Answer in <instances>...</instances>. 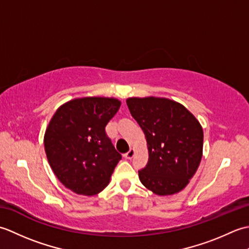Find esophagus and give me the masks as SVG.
Returning <instances> with one entry per match:
<instances>
[{"label":"esophagus","mask_w":249,"mask_h":249,"mask_svg":"<svg viewBox=\"0 0 249 249\" xmlns=\"http://www.w3.org/2000/svg\"><path fill=\"white\" fill-rule=\"evenodd\" d=\"M135 149H130L127 153H125L124 154V157L126 158V160H131V158L134 157V155H135Z\"/></svg>","instance_id":"34e87169"}]
</instances>
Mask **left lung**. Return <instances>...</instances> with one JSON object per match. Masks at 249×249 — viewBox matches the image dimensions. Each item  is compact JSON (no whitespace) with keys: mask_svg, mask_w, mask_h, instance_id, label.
I'll return each instance as SVG.
<instances>
[{"mask_svg":"<svg viewBox=\"0 0 249 249\" xmlns=\"http://www.w3.org/2000/svg\"><path fill=\"white\" fill-rule=\"evenodd\" d=\"M145 135L149 161L139 170L144 186L160 196L178 193L197 171L202 157L203 130L183 105L167 98L126 100Z\"/></svg>","mask_w":249,"mask_h":249,"instance_id":"8db88e82","label":"left lung"}]
</instances>
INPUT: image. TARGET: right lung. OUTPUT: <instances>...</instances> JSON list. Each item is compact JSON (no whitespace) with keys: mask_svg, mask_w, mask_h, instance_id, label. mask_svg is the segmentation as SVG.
Returning a JSON list of instances; mask_svg holds the SVG:
<instances>
[{"mask_svg":"<svg viewBox=\"0 0 249 249\" xmlns=\"http://www.w3.org/2000/svg\"><path fill=\"white\" fill-rule=\"evenodd\" d=\"M121 103L84 97L64 104L52 116L44 144L56 178L78 195L93 196L109 184L122 155L106 134Z\"/></svg>","mask_w":249,"mask_h":249,"instance_id":"obj_1","label":"right lung"}]
</instances>
